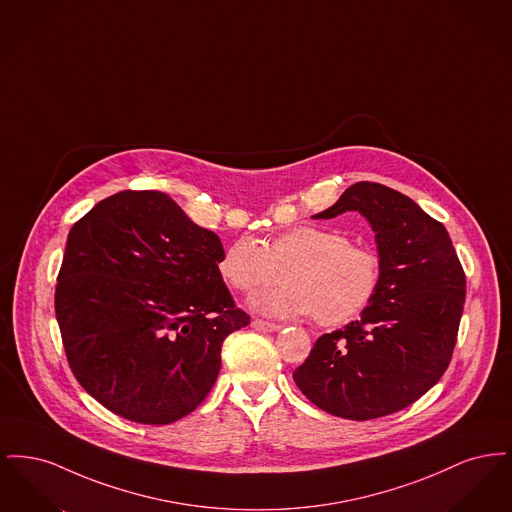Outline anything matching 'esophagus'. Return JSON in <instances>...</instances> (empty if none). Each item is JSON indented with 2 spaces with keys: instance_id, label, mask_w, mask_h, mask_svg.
Segmentation results:
<instances>
[{
  "instance_id": "esophagus-1",
  "label": "esophagus",
  "mask_w": 512,
  "mask_h": 512,
  "mask_svg": "<svg viewBox=\"0 0 512 512\" xmlns=\"http://www.w3.org/2000/svg\"><path fill=\"white\" fill-rule=\"evenodd\" d=\"M251 326H253L255 330H263V332H278V330L282 328L280 324L268 322V320H263V318H255V320L251 322Z\"/></svg>"
}]
</instances>
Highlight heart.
Masks as SVG:
<instances>
[{
  "label": "heart",
  "instance_id": "obj_1",
  "mask_svg": "<svg viewBox=\"0 0 512 512\" xmlns=\"http://www.w3.org/2000/svg\"><path fill=\"white\" fill-rule=\"evenodd\" d=\"M220 278L236 292L253 293L284 278V286L257 295L253 307L276 318L309 317L322 326L357 317L380 284V259L345 234L303 224L284 230L261 245L238 238L219 263Z\"/></svg>",
  "mask_w": 512,
  "mask_h": 512
}]
</instances>
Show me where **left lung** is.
Returning a JSON list of instances; mask_svg holds the SVG:
<instances>
[{"label":"left lung","mask_w":512,"mask_h":512,"mask_svg":"<svg viewBox=\"0 0 512 512\" xmlns=\"http://www.w3.org/2000/svg\"><path fill=\"white\" fill-rule=\"evenodd\" d=\"M345 211H359L376 232L380 284L359 320L315 341L293 380L318 409L370 420L438 384L457 343L466 276L445 226L411 197L357 182L315 219Z\"/></svg>","instance_id":"left-lung-1"}]
</instances>
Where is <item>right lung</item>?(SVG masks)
I'll return each mask as SVG.
<instances>
[{
	"label": "right lung",
	"instance_id": "1",
	"mask_svg": "<svg viewBox=\"0 0 512 512\" xmlns=\"http://www.w3.org/2000/svg\"><path fill=\"white\" fill-rule=\"evenodd\" d=\"M222 251L157 190L111 195L74 222L55 317L74 378L105 409L161 426L207 397L222 341L251 320L220 278Z\"/></svg>",
	"mask_w": 512,
	"mask_h": 512
}]
</instances>
